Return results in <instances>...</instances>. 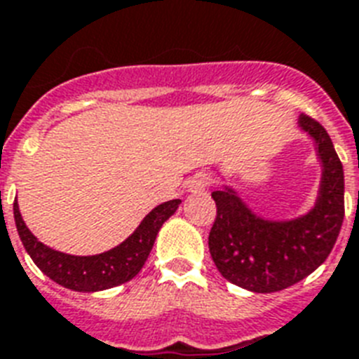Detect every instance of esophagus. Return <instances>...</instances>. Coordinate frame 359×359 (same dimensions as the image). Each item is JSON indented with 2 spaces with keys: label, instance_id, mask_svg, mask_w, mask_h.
<instances>
[{
  "label": "esophagus",
  "instance_id": "obj_1",
  "mask_svg": "<svg viewBox=\"0 0 359 359\" xmlns=\"http://www.w3.org/2000/svg\"><path fill=\"white\" fill-rule=\"evenodd\" d=\"M210 182H212V179H210L208 173H197L186 182V188H188V191H191V194H197V191H203V189L208 188Z\"/></svg>",
  "mask_w": 359,
  "mask_h": 359
}]
</instances>
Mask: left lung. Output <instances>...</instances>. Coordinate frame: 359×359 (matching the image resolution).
I'll return each mask as SVG.
<instances>
[{
  "instance_id": "8db88e82",
  "label": "left lung",
  "mask_w": 359,
  "mask_h": 359,
  "mask_svg": "<svg viewBox=\"0 0 359 359\" xmlns=\"http://www.w3.org/2000/svg\"><path fill=\"white\" fill-rule=\"evenodd\" d=\"M299 127L316 144L321 184L316 205L295 219L256 214L229 186L212 191L217 206L208 247L219 273L255 293H273L301 282L328 258L345 217V177L330 136L302 114Z\"/></svg>"
}]
</instances>
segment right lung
<instances>
[{
	"mask_svg": "<svg viewBox=\"0 0 359 359\" xmlns=\"http://www.w3.org/2000/svg\"><path fill=\"white\" fill-rule=\"evenodd\" d=\"M179 205L180 199L158 205L145 215L138 229L134 230L123 243L94 256L66 255V252L43 245L23 223L16 201H14L13 210L20 240L38 269L68 290L94 293V291L110 290L119 284H125L138 275L153 249L158 230L177 212Z\"/></svg>",
	"mask_w": 359,
	"mask_h": 359,
	"instance_id": "add662e5",
	"label": "right lung"
}]
</instances>
